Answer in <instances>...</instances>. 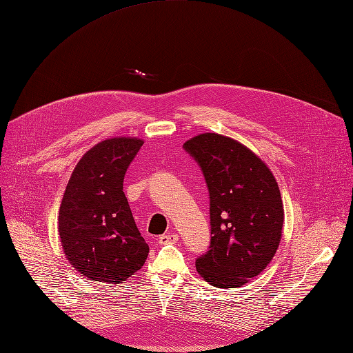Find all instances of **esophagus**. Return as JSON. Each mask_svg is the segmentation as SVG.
<instances>
[{"mask_svg":"<svg viewBox=\"0 0 353 353\" xmlns=\"http://www.w3.org/2000/svg\"><path fill=\"white\" fill-rule=\"evenodd\" d=\"M160 243H176L179 241V235L177 234H164L159 238Z\"/></svg>","mask_w":353,"mask_h":353,"instance_id":"obj_1","label":"esophagus"}]
</instances>
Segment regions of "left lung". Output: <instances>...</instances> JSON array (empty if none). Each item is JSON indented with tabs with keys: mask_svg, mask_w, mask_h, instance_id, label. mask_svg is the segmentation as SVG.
Listing matches in <instances>:
<instances>
[{
	"mask_svg": "<svg viewBox=\"0 0 353 353\" xmlns=\"http://www.w3.org/2000/svg\"><path fill=\"white\" fill-rule=\"evenodd\" d=\"M183 147L201 165L210 196V247L196 259V270L213 287H241L279 250L284 208L277 180L231 137L205 132Z\"/></svg>",
	"mask_w": 353,
	"mask_h": 353,
	"instance_id": "8db88e82",
	"label": "left lung"
}]
</instances>
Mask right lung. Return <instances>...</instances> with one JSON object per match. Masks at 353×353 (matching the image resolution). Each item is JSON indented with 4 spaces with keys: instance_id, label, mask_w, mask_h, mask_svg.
<instances>
[{
    "instance_id": "add662e5",
    "label": "right lung",
    "mask_w": 353,
    "mask_h": 353,
    "mask_svg": "<svg viewBox=\"0 0 353 353\" xmlns=\"http://www.w3.org/2000/svg\"><path fill=\"white\" fill-rule=\"evenodd\" d=\"M143 140L114 137L86 151L59 209V236L70 265L92 281L119 284L143 268L148 245L122 183Z\"/></svg>"
}]
</instances>
